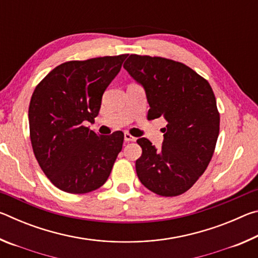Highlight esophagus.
I'll return each mask as SVG.
<instances>
[{"label": "esophagus", "instance_id": "obj_1", "mask_svg": "<svg viewBox=\"0 0 258 258\" xmlns=\"http://www.w3.org/2000/svg\"><path fill=\"white\" fill-rule=\"evenodd\" d=\"M124 140H125V142H132V141H135L137 138L132 137V135H131L130 133H125L124 134Z\"/></svg>", "mask_w": 258, "mask_h": 258}]
</instances>
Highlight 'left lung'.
Instances as JSON below:
<instances>
[{
	"label": "left lung",
	"mask_w": 258,
	"mask_h": 258,
	"mask_svg": "<svg viewBox=\"0 0 258 258\" xmlns=\"http://www.w3.org/2000/svg\"><path fill=\"white\" fill-rule=\"evenodd\" d=\"M124 68L146 91L148 119L167 120L160 149L146 138L137 141L139 180L163 197L184 194L206 171L220 133L212 87L184 63L161 56L131 54Z\"/></svg>",
	"instance_id": "obj_1"
}]
</instances>
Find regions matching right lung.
I'll use <instances>...</instances> for the list:
<instances>
[{
	"instance_id": "obj_1",
	"label": "right lung",
	"mask_w": 258,
	"mask_h": 258,
	"mask_svg": "<svg viewBox=\"0 0 258 258\" xmlns=\"http://www.w3.org/2000/svg\"><path fill=\"white\" fill-rule=\"evenodd\" d=\"M127 54L67 61L35 87L28 109L34 155L47 178L68 194H87L108 180L124 133L99 135L83 125L98 116L103 92Z\"/></svg>"
}]
</instances>
